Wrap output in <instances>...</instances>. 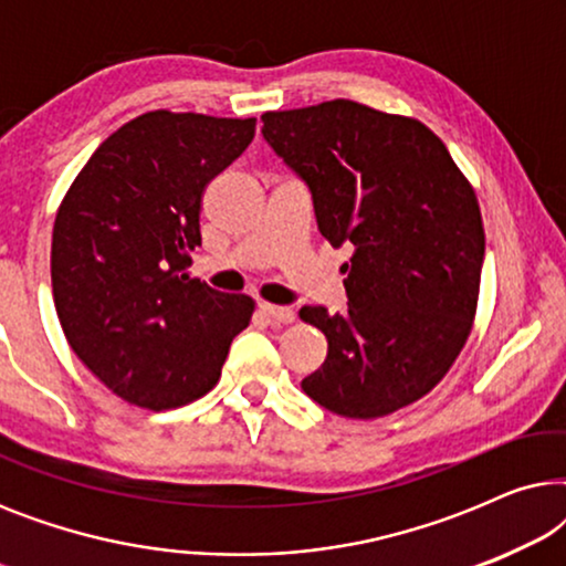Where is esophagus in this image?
<instances>
[{
	"instance_id": "1",
	"label": "esophagus",
	"mask_w": 566,
	"mask_h": 566,
	"mask_svg": "<svg viewBox=\"0 0 566 566\" xmlns=\"http://www.w3.org/2000/svg\"><path fill=\"white\" fill-rule=\"evenodd\" d=\"M260 312L273 322H283L289 324L293 322V308L291 306H275V304H260Z\"/></svg>"
}]
</instances>
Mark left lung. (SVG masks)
Instances as JSON below:
<instances>
[{
  "instance_id": "obj_1",
  "label": "left lung",
  "mask_w": 566,
  "mask_h": 566,
  "mask_svg": "<svg viewBox=\"0 0 566 566\" xmlns=\"http://www.w3.org/2000/svg\"><path fill=\"white\" fill-rule=\"evenodd\" d=\"M262 138L312 192L322 237L353 250L347 312L301 308L327 337L301 389L355 420L412 405L471 332L484 262L474 190L428 126L353 99L265 113Z\"/></svg>"
}]
</instances>
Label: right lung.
<instances>
[{
	"mask_svg": "<svg viewBox=\"0 0 566 566\" xmlns=\"http://www.w3.org/2000/svg\"><path fill=\"white\" fill-rule=\"evenodd\" d=\"M254 118L154 111L107 136L53 223V304L84 366L120 399L169 409L219 381L254 301L190 277L200 198Z\"/></svg>",
	"mask_w": 566,
	"mask_h": 566,
	"instance_id": "right-lung-1",
	"label": "right lung"
}]
</instances>
